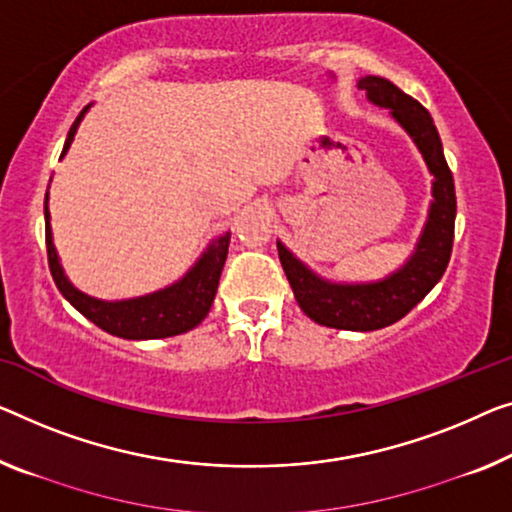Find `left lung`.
<instances>
[{"instance_id": "obj_1", "label": "left lung", "mask_w": 512, "mask_h": 512, "mask_svg": "<svg viewBox=\"0 0 512 512\" xmlns=\"http://www.w3.org/2000/svg\"><path fill=\"white\" fill-rule=\"evenodd\" d=\"M368 101L391 110L421 151L432 181V202L414 253L398 271L375 282H331L319 278L278 241V257L294 299L312 322L342 331H377L402 319L444 276L455 234V183L448 170L437 126L421 103L391 80L365 75L358 80Z\"/></svg>"}]
</instances>
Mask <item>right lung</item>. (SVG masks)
Instances as JSON below:
<instances>
[{
	"label": "right lung",
	"mask_w": 512,
	"mask_h": 512,
	"mask_svg": "<svg viewBox=\"0 0 512 512\" xmlns=\"http://www.w3.org/2000/svg\"><path fill=\"white\" fill-rule=\"evenodd\" d=\"M89 108L91 105H87V108L78 114V119L73 121L71 131H68L66 137L64 151H61V158L66 156L75 133H78L80 121ZM45 246H48V264L57 289L64 294V299L71 303L75 310L82 312V315L89 319V322H94L98 329H103L105 333L117 335V338L158 340L195 329V326L209 315L211 303L216 299L220 271H223L227 259V248H230V232L213 239L209 243V248L202 253V257L197 259L195 266H190L186 276L174 282V285L158 289L154 294L137 296V299L126 301L94 299V296H87L85 292H80L78 287L71 285V280L66 278V273L59 264L55 243H52L48 193H45Z\"/></svg>",
	"instance_id": "1"
}]
</instances>
